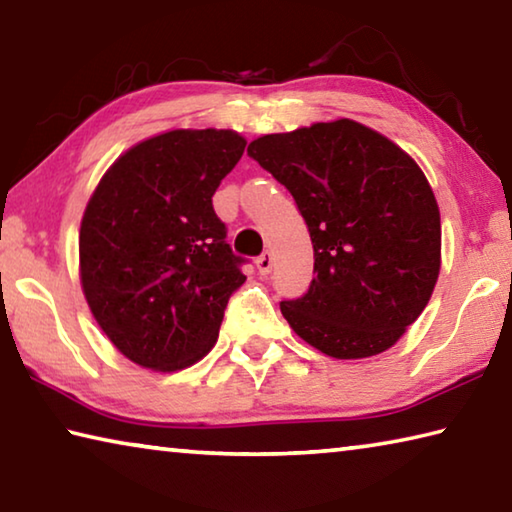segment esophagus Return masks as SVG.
<instances>
[{
    "mask_svg": "<svg viewBox=\"0 0 512 512\" xmlns=\"http://www.w3.org/2000/svg\"><path fill=\"white\" fill-rule=\"evenodd\" d=\"M273 262H275V257H273L271 250H264V253L257 257V268H259V273H262V275H268V273H271V271H273Z\"/></svg>",
    "mask_w": 512,
    "mask_h": 512,
    "instance_id": "esophagus-1",
    "label": "esophagus"
}]
</instances>
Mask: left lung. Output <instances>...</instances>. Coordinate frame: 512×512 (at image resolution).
<instances>
[{
    "instance_id": "left-lung-1",
    "label": "left lung",
    "mask_w": 512,
    "mask_h": 512,
    "mask_svg": "<svg viewBox=\"0 0 512 512\" xmlns=\"http://www.w3.org/2000/svg\"><path fill=\"white\" fill-rule=\"evenodd\" d=\"M248 155L289 189L314 244V280L282 316L334 359L391 348L440 273V212L409 155L352 119L264 135Z\"/></svg>"
}]
</instances>
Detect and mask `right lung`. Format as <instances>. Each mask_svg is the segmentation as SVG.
Listing matches in <instances>:
<instances>
[{
    "mask_svg": "<svg viewBox=\"0 0 512 512\" xmlns=\"http://www.w3.org/2000/svg\"><path fill=\"white\" fill-rule=\"evenodd\" d=\"M246 140L169 131L112 164L85 207V300L115 348L151 370H183L214 348L248 259L232 253L212 196Z\"/></svg>",
    "mask_w": 512,
    "mask_h": 512,
    "instance_id": "obj_1",
    "label": "right lung"
}]
</instances>
